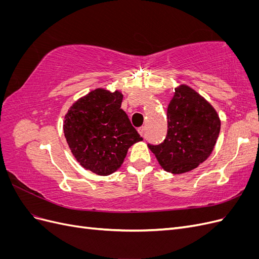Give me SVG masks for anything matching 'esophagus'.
Segmentation results:
<instances>
[{
	"instance_id": "1",
	"label": "esophagus",
	"mask_w": 259,
	"mask_h": 259,
	"mask_svg": "<svg viewBox=\"0 0 259 259\" xmlns=\"http://www.w3.org/2000/svg\"><path fill=\"white\" fill-rule=\"evenodd\" d=\"M138 133L144 137V136H145V127H144V126H140V127L138 128Z\"/></svg>"
}]
</instances>
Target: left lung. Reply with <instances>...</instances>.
<instances>
[{
	"label": "left lung",
	"instance_id": "obj_1",
	"mask_svg": "<svg viewBox=\"0 0 259 259\" xmlns=\"http://www.w3.org/2000/svg\"><path fill=\"white\" fill-rule=\"evenodd\" d=\"M166 115L165 139L148 146L164 169L183 174L208 158L217 142L221 120L215 109L186 85L175 90Z\"/></svg>",
	"mask_w": 259,
	"mask_h": 259
}]
</instances>
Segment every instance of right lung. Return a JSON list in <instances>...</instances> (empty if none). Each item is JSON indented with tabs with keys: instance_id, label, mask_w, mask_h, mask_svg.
<instances>
[{
	"instance_id": "add662e5",
	"label": "right lung",
	"mask_w": 259,
	"mask_h": 259,
	"mask_svg": "<svg viewBox=\"0 0 259 259\" xmlns=\"http://www.w3.org/2000/svg\"><path fill=\"white\" fill-rule=\"evenodd\" d=\"M122 99L120 92L98 89L77 100L65 117V137L71 152L95 174H112L128 148L143 140L121 109Z\"/></svg>"
}]
</instances>
